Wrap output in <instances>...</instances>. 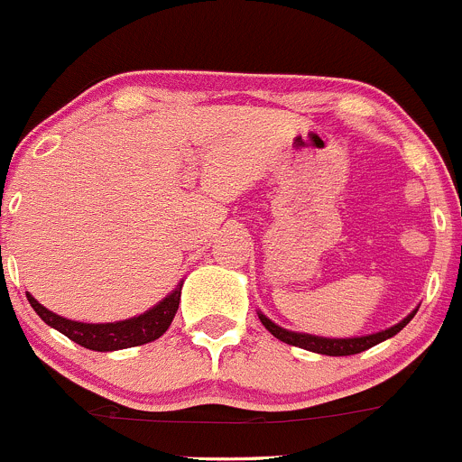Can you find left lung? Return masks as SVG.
Wrapping results in <instances>:
<instances>
[{
	"instance_id": "8db88e82",
	"label": "left lung",
	"mask_w": 462,
	"mask_h": 462,
	"mask_svg": "<svg viewBox=\"0 0 462 462\" xmlns=\"http://www.w3.org/2000/svg\"><path fill=\"white\" fill-rule=\"evenodd\" d=\"M416 311H418V309H413V311L409 313L407 318H402V320L398 322V325L389 327V329L378 331V334L354 336V337H325V336L302 334V331L282 329V327L275 325L273 320H269V318H266L263 311H258V318H260V322H263V325L266 327V329L271 331V334L278 337V340L287 342V345L300 346V349L313 351V354H322V356H354V354H360V351L372 349L374 345H378V342L387 340V337L396 336L398 331L402 329V327L409 325V320H411V318L416 316Z\"/></svg>"
}]
</instances>
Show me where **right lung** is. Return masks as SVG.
Segmentation results:
<instances>
[{
	"mask_svg": "<svg viewBox=\"0 0 462 462\" xmlns=\"http://www.w3.org/2000/svg\"><path fill=\"white\" fill-rule=\"evenodd\" d=\"M182 284L180 282L164 300H160L155 307H151L149 311L140 313V316H133L128 320H117V322H79V320H69L64 316H57V313L49 311L44 304H40L31 293L26 291L28 302L35 309L37 316L46 322L49 327L70 337L78 345L87 346L93 351H117V349H128V346L146 345V342H153L164 334L166 329L173 322L175 311L180 307V293H182Z\"/></svg>",
	"mask_w": 462,
	"mask_h": 462,
	"instance_id": "1",
	"label": "right lung"
}]
</instances>
